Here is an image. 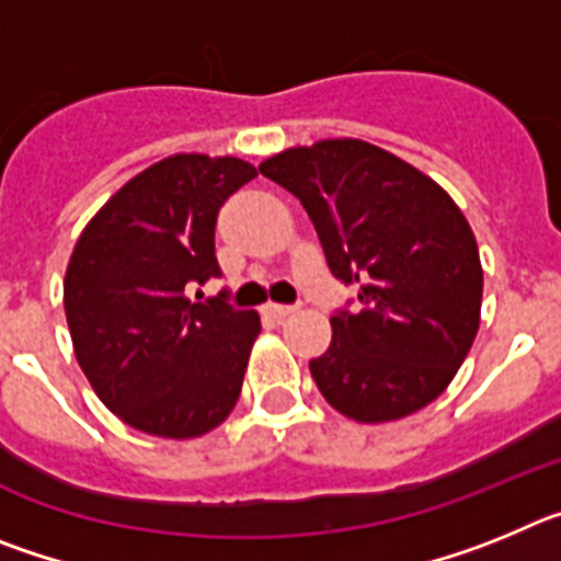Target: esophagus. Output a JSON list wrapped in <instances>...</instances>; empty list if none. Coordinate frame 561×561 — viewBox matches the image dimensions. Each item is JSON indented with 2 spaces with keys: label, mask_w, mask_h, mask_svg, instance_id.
Returning <instances> with one entry per match:
<instances>
[{
  "label": "esophagus",
  "mask_w": 561,
  "mask_h": 561,
  "mask_svg": "<svg viewBox=\"0 0 561 561\" xmlns=\"http://www.w3.org/2000/svg\"><path fill=\"white\" fill-rule=\"evenodd\" d=\"M264 311H266V314H270V317H275V320H284V317L295 314L297 306H286V304H266V306H264Z\"/></svg>",
  "instance_id": "esophagus-1"
}]
</instances>
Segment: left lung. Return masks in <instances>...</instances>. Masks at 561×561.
I'll return each instance as SVG.
<instances>
[{
    "mask_svg": "<svg viewBox=\"0 0 561 561\" xmlns=\"http://www.w3.org/2000/svg\"><path fill=\"white\" fill-rule=\"evenodd\" d=\"M297 196L331 275L356 306L331 317V345L309 362L331 408L362 424L438 399L480 325L478 241L449 193L362 140H320L261 162Z\"/></svg>",
    "mask_w": 561,
    "mask_h": 561,
    "instance_id": "8db88e82",
    "label": "left lung"
}]
</instances>
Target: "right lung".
<instances>
[{
  "label": "right lung",
  "mask_w": 561,
  "mask_h": 561,
  "mask_svg": "<svg viewBox=\"0 0 561 561\" xmlns=\"http://www.w3.org/2000/svg\"><path fill=\"white\" fill-rule=\"evenodd\" d=\"M252 176L236 157L176 153L128 180L78 238L64 277L76 359L134 430L196 438L236 408L261 317L191 289L221 277L216 216Z\"/></svg>",
  "instance_id": "obj_1"
}]
</instances>
